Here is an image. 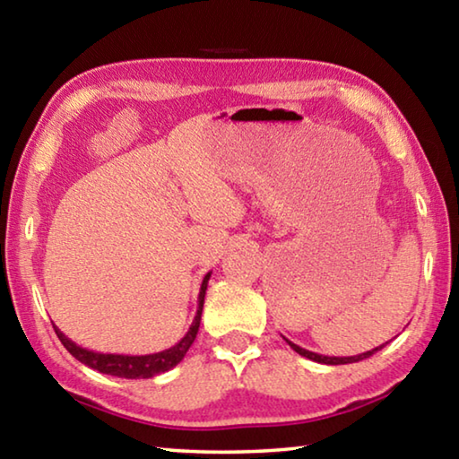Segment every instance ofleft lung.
<instances>
[{
  "label": "left lung",
  "mask_w": 459,
  "mask_h": 459,
  "mask_svg": "<svg viewBox=\"0 0 459 459\" xmlns=\"http://www.w3.org/2000/svg\"><path fill=\"white\" fill-rule=\"evenodd\" d=\"M285 340H287V338H285ZM287 342H290V340H287ZM290 346L293 348L295 352L301 354V356H306V359L314 360V362H320V364H351V362H359V360L368 359V356H372L377 351H380V348H383L385 344H380V346H377V348H372V351H368V352H362V354H356V356H322V354L309 352V351H306V348L293 344V342H290Z\"/></svg>",
  "instance_id": "obj_1"
}]
</instances>
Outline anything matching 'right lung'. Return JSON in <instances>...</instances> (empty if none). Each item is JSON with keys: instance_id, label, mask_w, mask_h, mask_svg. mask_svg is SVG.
Segmentation results:
<instances>
[{"instance_id": "add662e5", "label": "right lung", "mask_w": 459, "mask_h": 459, "mask_svg": "<svg viewBox=\"0 0 459 459\" xmlns=\"http://www.w3.org/2000/svg\"><path fill=\"white\" fill-rule=\"evenodd\" d=\"M208 279L211 273H206L202 279L200 293H198V309L196 316H194V322L190 330L186 332V336L178 342L176 346L168 348V351L155 352V354H145V356H127V354H103V352H92L87 348L76 346L73 340H68L65 333H62L56 325H54V332H56L58 340L65 344V348L71 352L76 360L87 364V367L95 368L103 375L119 377V378H152L155 375H161L169 368H174L178 362H180L188 348L192 346L194 338H196L198 328H200V317H202V306H204V295L208 287Z\"/></svg>"}]
</instances>
